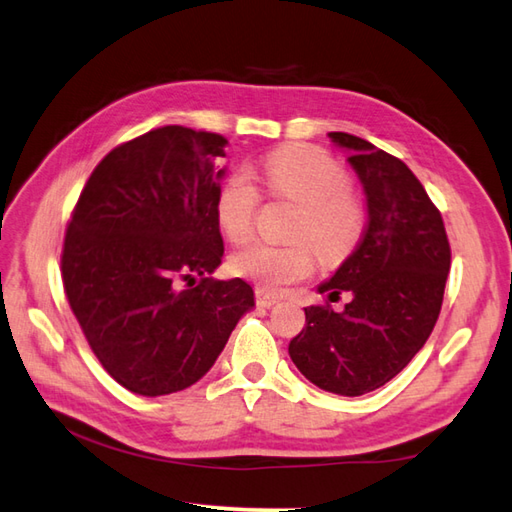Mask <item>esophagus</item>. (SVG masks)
Segmentation results:
<instances>
[{
  "label": "esophagus",
  "mask_w": 512,
  "mask_h": 512,
  "mask_svg": "<svg viewBox=\"0 0 512 512\" xmlns=\"http://www.w3.org/2000/svg\"><path fill=\"white\" fill-rule=\"evenodd\" d=\"M255 301L259 303V306L270 308V306H275V303L279 301V297H275L273 292H268L264 288H255Z\"/></svg>",
  "instance_id": "esophagus-1"
}]
</instances>
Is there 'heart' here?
I'll list each match as a JSON object with an SVG mask.
<instances>
[{
  "label": "heart",
  "instance_id": "obj_1",
  "mask_svg": "<svg viewBox=\"0 0 512 512\" xmlns=\"http://www.w3.org/2000/svg\"><path fill=\"white\" fill-rule=\"evenodd\" d=\"M262 178L273 198L299 209L292 237L301 242H255L237 250L231 259L235 275L266 290H281L312 273L314 253L328 266L354 253L365 233L367 211L350 189L347 171L328 151L310 145L279 147L264 158ZM259 202L262 195L244 173L224 180L215 198V217L228 242L244 244L250 239Z\"/></svg>",
  "mask_w": 512,
  "mask_h": 512
}]
</instances>
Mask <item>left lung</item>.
<instances>
[{
	"mask_svg": "<svg viewBox=\"0 0 512 512\" xmlns=\"http://www.w3.org/2000/svg\"><path fill=\"white\" fill-rule=\"evenodd\" d=\"M350 149L367 198L361 244L319 286L330 299L350 292L345 310L306 308V328L288 354L310 383L339 396H363L389 383L427 343L442 308L451 246L438 206L400 158L367 140L328 134Z\"/></svg>",
	"mask_w": 512,
	"mask_h": 512,
	"instance_id": "left-lung-1",
	"label": "left lung"
}]
</instances>
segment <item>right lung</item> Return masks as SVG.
Wrapping results in <instances>:
<instances>
[{"mask_svg":"<svg viewBox=\"0 0 512 512\" xmlns=\"http://www.w3.org/2000/svg\"><path fill=\"white\" fill-rule=\"evenodd\" d=\"M228 140L167 125L127 140L85 182L61 250L70 308L94 356L140 396L209 372L242 314V279L217 281L224 242L215 198Z\"/></svg>","mask_w":512,"mask_h":512,"instance_id":"obj_1","label":"right lung"}]
</instances>
